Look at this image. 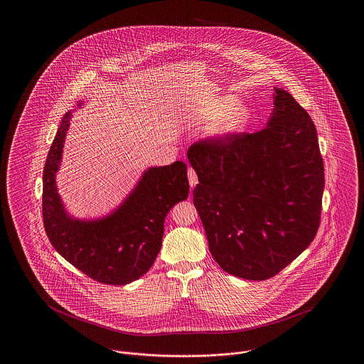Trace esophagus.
<instances>
[{
    "instance_id": "1",
    "label": "esophagus",
    "mask_w": 364,
    "mask_h": 364,
    "mask_svg": "<svg viewBox=\"0 0 364 364\" xmlns=\"http://www.w3.org/2000/svg\"><path fill=\"white\" fill-rule=\"evenodd\" d=\"M188 180H190V186L192 188L198 184V174L192 168H188Z\"/></svg>"
}]
</instances>
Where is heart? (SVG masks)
<instances>
[{
    "mask_svg": "<svg viewBox=\"0 0 364 364\" xmlns=\"http://www.w3.org/2000/svg\"><path fill=\"white\" fill-rule=\"evenodd\" d=\"M199 119H214L208 128V134L213 138L223 139L242 129L250 119V109L240 101L230 102L225 98L202 109Z\"/></svg>",
    "mask_w": 364,
    "mask_h": 364,
    "instance_id": "b5f03b06",
    "label": "heart"
}]
</instances>
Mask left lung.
<instances>
[{
  "label": "left lung",
  "instance_id": "left-lung-1",
  "mask_svg": "<svg viewBox=\"0 0 364 364\" xmlns=\"http://www.w3.org/2000/svg\"><path fill=\"white\" fill-rule=\"evenodd\" d=\"M274 91L263 129L200 140L187 151L210 252L244 279L276 276L311 244L321 220L325 171L316 128L288 91Z\"/></svg>",
  "mask_w": 364,
  "mask_h": 364
}]
</instances>
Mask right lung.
I'll use <instances>...</instances> for the list:
<instances>
[{
	"mask_svg": "<svg viewBox=\"0 0 364 364\" xmlns=\"http://www.w3.org/2000/svg\"><path fill=\"white\" fill-rule=\"evenodd\" d=\"M70 117V112L63 117L43 168L46 235L55 251L88 277L107 285L129 284L150 270L162 245L166 214L188 198L187 165L176 161L149 168L110 214L97 220L73 218L55 186Z\"/></svg>",
	"mask_w": 364,
	"mask_h": 364,
	"instance_id": "right-lung-1",
	"label": "right lung"
}]
</instances>
